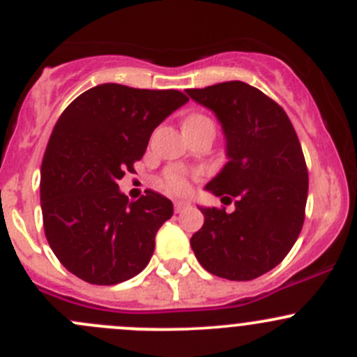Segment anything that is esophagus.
Returning <instances> with one entry per match:
<instances>
[{
	"instance_id": "obj_1",
	"label": "esophagus",
	"mask_w": 357,
	"mask_h": 357,
	"mask_svg": "<svg viewBox=\"0 0 357 357\" xmlns=\"http://www.w3.org/2000/svg\"><path fill=\"white\" fill-rule=\"evenodd\" d=\"M188 207H190V202H186V200H176L174 202V211L178 212V214H181V212L186 211Z\"/></svg>"
}]
</instances>
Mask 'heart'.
<instances>
[{
	"mask_svg": "<svg viewBox=\"0 0 357 357\" xmlns=\"http://www.w3.org/2000/svg\"><path fill=\"white\" fill-rule=\"evenodd\" d=\"M197 119H204L200 115H192L186 122L190 121H197ZM164 186L165 190H169L171 193H176V195H183L190 190V181H188V174H186L183 169L174 167L171 171L165 172L164 176Z\"/></svg>",
	"mask_w": 357,
	"mask_h": 357,
	"instance_id": "b5f03b06",
	"label": "heart"
}]
</instances>
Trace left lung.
Instances as JSON below:
<instances>
[{"mask_svg": "<svg viewBox=\"0 0 357 357\" xmlns=\"http://www.w3.org/2000/svg\"><path fill=\"white\" fill-rule=\"evenodd\" d=\"M186 93L214 112L226 139L228 162L205 190L235 199L231 214L199 207L205 221L190 245L212 275L254 280L285 259L304 225L309 179L297 132L285 110L247 82Z\"/></svg>", "mask_w": 357, "mask_h": 357, "instance_id": "1", "label": "left lung"}]
</instances>
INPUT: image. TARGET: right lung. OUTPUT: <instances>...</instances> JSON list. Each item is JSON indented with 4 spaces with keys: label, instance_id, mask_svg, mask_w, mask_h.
Instances as JSON below:
<instances>
[{
    "label": "right lung",
    "instance_id": "obj_1",
    "mask_svg": "<svg viewBox=\"0 0 357 357\" xmlns=\"http://www.w3.org/2000/svg\"><path fill=\"white\" fill-rule=\"evenodd\" d=\"M186 102L176 89L107 82L60 115L41 164V211L50 247L72 275L117 285L146 268L172 202L153 190L131 202L117 183L135 172L153 129Z\"/></svg>",
    "mask_w": 357,
    "mask_h": 357
}]
</instances>
